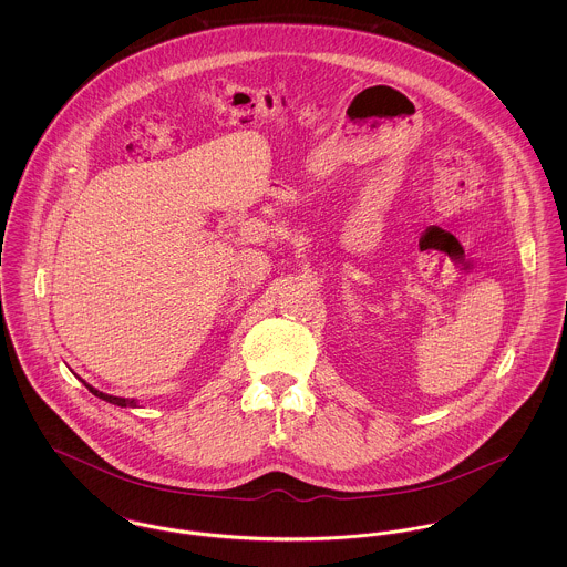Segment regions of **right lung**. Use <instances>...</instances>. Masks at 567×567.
<instances>
[{"label": "right lung", "mask_w": 567, "mask_h": 567, "mask_svg": "<svg viewBox=\"0 0 567 567\" xmlns=\"http://www.w3.org/2000/svg\"><path fill=\"white\" fill-rule=\"evenodd\" d=\"M84 386H86L95 398H100V400H104V402H109V404L122 405V408H137V402H135V400H124V398H113V395L100 393L97 389H93V386H91V384H86V382H84Z\"/></svg>", "instance_id": "obj_1"}]
</instances>
